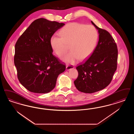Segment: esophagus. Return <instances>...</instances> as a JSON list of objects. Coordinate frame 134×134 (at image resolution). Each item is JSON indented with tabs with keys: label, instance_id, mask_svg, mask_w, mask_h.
Returning <instances> with one entry per match:
<instances>
[{
	"label": "esophagus",
	"instance_id": "esophagus-1",
	"mask_svg": "<svg viewBox=\"0 0 134 134\" xmlns=\"http://www.w3.org/2000/svg\"><path fill=\"white\" fill-rule=\"evenodd\" d=\"M74 68V66L73 65H67L66 66V69L67 70H69L71 69H73Z\"/></svg>",
	"mask_w": 134,
	"mask_h": 134
}]
</instances>
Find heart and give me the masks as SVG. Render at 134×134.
Instances as JSON below:
<instances>
[{"instance_id": "b5f03b06", "label": "heart", "mask_w": 134, "mask_h": 134, "mask_svg": "<svg viewBox=\"0 0 134 134\" xmlns=\"http://www.w3.org/2000/svg\"><path fill=\"white\" fill-rule=\"evenodd\" d=\"M60 37L53 35L50 39V45L58 56H63L69 48L70 51L63 60L74 64L78 60L87 58L96 48L98 33L95 27L79 22L66 24L59 32Z\"/></svg>"}]
</instances>
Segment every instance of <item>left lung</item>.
<instances>
[{
  "label": "left lung",
  "instance_id": "1",
  "mask_svg": "<svg viewBox=\"0 0 134 134\" xmlns=\"http://www.w3.org/2000/svg\"><path fill=\"white\" fill-rule=\"evenodd\" d=\"M93 25L98 30L99 41L89 57L76 69L78 76L74 83L76 88L85 93H93L106 88L111 83L117 68L118 48L111 34Z\"/></svg>",
  "mask_w": 134,
  "mask_h": 134
}]
</instances>
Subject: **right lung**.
<instances>
[{
    "instance_id": "obj_1",
    "label": "right lung",
    "mask_w": 134,
    "mask_h": 134,
    "mask_svg": "<svg viewBox=\"0 0 134 134\" xmlns=\"http://www.w3.org/2000/svg\"><path fill=\"white\" fill-rule=\"evenodd\" d=\"M41 18L34 21L18 39L14 62L20 83L30 92L45 94L56 86L66 66L54 56L50 39L64 25Z\"/></svg>"
}]
</instances>
